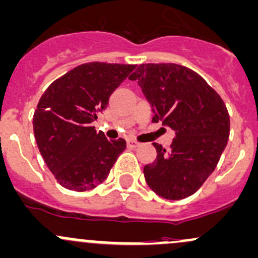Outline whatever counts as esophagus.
Returning <instances> with one entry per match:
<instances>
[{
    "label": "esophagus",
    "instance_id": "esophagus-1",
    "mask_svg": "<svg viewBox=\"0 0 258 258\" xmlns=\"http://www.w3.org/2000/svg\"><path fill=\"white\" fill-rule=\"evenodd\" d=\"M140 146V143L135 140H127V147L128 148H136Z\"/></svg>",
    "mask_w": 258,
    "mask_h": 258
}]
</instances>
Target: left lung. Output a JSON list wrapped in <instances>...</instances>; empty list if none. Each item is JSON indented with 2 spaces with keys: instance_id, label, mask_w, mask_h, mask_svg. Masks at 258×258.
<instances>
[{
  "instance_id": "left-lung-1",
  "label": "left lung",
  "mask_w": 258,
  "mask_h": 258,
  "mask_svg": "<svg viewBox=\"0 0 258 258\" xmlns=\"http://www.w3.org/2000/svg\"><path fill=\"white\" fill-rule=\"evenodd\" d=\"M136 80L154 116L175 131L169 150L153 143L157 159L145 165L150 188L159 197H190L219 163L230 135V116L220 95L198 73L173 63L141 64Z\"/></svg>"
}]
</instances>
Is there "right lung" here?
I'll return each mask as SVG.
<instances>
[{
	"mask_svg": "<svg viewBox=\"0 0 258 258\" xmlns=\"http://www.w3.org/2000/svg\"><path fill=\"white\" fill-rule=\"evenodd\" d=\"M136 65L93 61L74 68L50 84L33 116L38 148L58 183L86 191L107 178L126 150L123 138L108 141L93 122L110 95Z\"/></svg>",
	"mask_w": 258,
	"mask_h": 258,
	"instance_id": "obj_1",
	"label": "right lung"
}]
</instances>
